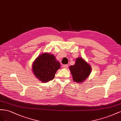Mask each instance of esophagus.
<instances>
[{
  "instance_id": "34e87169",
  "label": "esophagus",
  "mask_w": 121,
  "mask_h": 121,
  "mask_svg": "<svg viewBox=\"0 0 121 121\" xmlns=\"http://www.w3.org/2000/svg\"><path fill=\"white\" fill-rule=\"evenodd\" d=\"M62 67L64 68H65V69H67V68H68V65H63V66H62Z\"/></svg>"
}]
</instances>
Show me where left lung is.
<instances>
[{
  "label": "left lung",
  "mask_w": 121,
  "mask_h": 121,
  "mask_svg": "<svg viewBox=\"0 0 121 121\" xmlns=\"http://www.w3.org/2000/svg\"><path fill=\"white\" fill-rule=\"evenodd\" d=\"M91 69V65L82 57L77 58L75 64L69 67L73 80L78 83L84 82L89 77Z\"/></svg>",
  "instance_id": "left-lung-1"
}]
</instances>
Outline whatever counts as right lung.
I'll use <instances>...</instances> for the list:
<instances>
[{
    "label": "right lung",
    "instance_id": "add662e5",
    "mask_svg": "<svg viewBox=\"0 0 121 121\" xmlns=\"http://www.w3.org/2000/svg\"><path fill=\"white\" fill-rule=\"evenodd\" d=\"M60 63L52 54L44 53L38 56L32 65L33 73L37 78L43 82L52 80Z\"/></svg>",
    "mask_w": 121,
    "mask_h": 121
}]
</instances>
